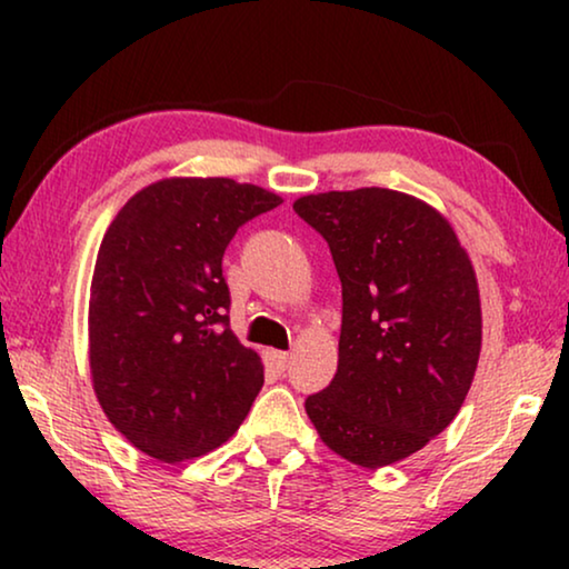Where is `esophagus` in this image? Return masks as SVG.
<instances>
[{
  "label": "esophagus",
  "mask_w": 569,
  "mask_h": 569,
  "mask_svg": "<svg viewBox=\"0 0 569 569\" xmlns=\"http://www.w3.org/2000/svg\"><path fill=\"white\" fill-rule=\"evenodd\" d=\"M267 360H269L271 368L282 372L287 368V362H290V355H287V352H274V349H271V352H267Z\"/></svg>",
  "instance_id": "1"
}]
</instances>
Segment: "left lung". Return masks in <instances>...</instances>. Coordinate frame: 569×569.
Instances as JSON below:
<instances>
[{"label": "left lung", "mask_w": 569, "mask_h": 569, "mask_svg": "<svg viewBox=\"0 0 569 569\" xmlns=\"http://www.w3.org/2000/svg\"><path fill=\"white\" fill-rule=\"evenodd\" d=\"M341 279L337 376L306 399L333 453L380 469L453 422L481 349L469 253L438 209L391 189L310 193L292 204Z\"/></svg>", "instance_id": "8db88e82"}]
</instances>
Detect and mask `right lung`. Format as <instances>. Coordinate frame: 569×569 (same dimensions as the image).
<instances>
[{"instance_id":"obj_1","label":"right lung","mask_w":569,"mask_h":569,"mask_svg":"<svg viewBox=\"0 0 569 569\" xmlns=\"http://www.w3.org/2000/svg\"><path fill=\"white\" fill-rule=\"evenodd\" d=\"M282 204L232 178H166L134 193L100 243L90 284V372L108 422L166 463L220 448L263 386L230 331L224 248Z\"/></svg>"}]
</instances>
